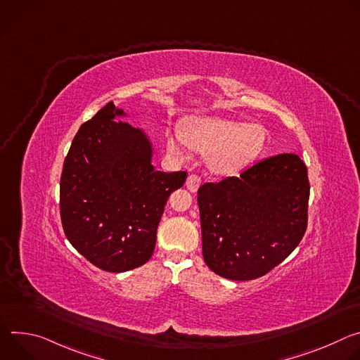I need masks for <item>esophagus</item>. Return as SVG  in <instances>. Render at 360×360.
I'll return each instance as SVG.
<instances>
[{
  "label": "esophagus",
  "instance_id": "34e87169",
  "mask_svg": "<svg viewBox=\"0 0 360 360\" xmlns=\"http://www.w3.org/2000/svg\"><path fill=\"white\" fill-rule=\"evenodd\" d=\"M200 185V178L198 175H189L188 179H186V188L191 191V192H196L198 188Z\"/></svg>",
  "mask_w": 360,
  "mask_h": 360
}]
</instances>
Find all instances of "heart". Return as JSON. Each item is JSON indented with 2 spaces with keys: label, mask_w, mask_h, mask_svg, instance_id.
Masks as SVG:
<instances>
[{
  "label": "heart",
  "mask_w": 360,
  "mask_h": 360,
  "mask_svg": "<svg viewBox=\"0 0 360 360\" xmlns=\"http://www.w3.org/2000/svg\"><path fill=\"white\" fill-rule=\"evenodd\" d=\"M266 129L258 122H246L226 117L198 115L185 121L182 131L167 132V148L184 157L186 145L205 152L208 168L219 175L238 172L248 167L264 149Z\"/></svg>",
  "instance_id": "obj_1"
}]
</instances>
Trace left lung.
Masks as SVG:
<instances>
[{
	"instance_id": "1",
	"label": "left lung",
	"mask_w": 360,
	"mask_h": 360,
	"mask_svg": "<svg viewBox=\"0 0 360 360\" xmlns=\"http://www.w3.org/2000/svg\"><path fill=\"white\" fill-rule=\"evenodd\" d=\"M309 181L296 153L253 164L198 189L203 261L232 281L256 279L285 261L307 225Z\"/></svg>"
}]
</instances>
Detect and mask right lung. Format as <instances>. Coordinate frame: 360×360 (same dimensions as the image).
Wrapping results in <instances>:
<instances>
[{
	"mask_svg": "<svg viewBox=\"0 0 360 360\" xmlns=\"http://www.w3.org/2000/svg\"><path fill=\"white\" fill-rule=\"evenodd\" d=\"M114 102L81 125L64 162L60 210L71 245L107 272L135 269L155 249L169 195L186 172L152 165L153 143Z\"/></svg>",
	"mask_w": 360,
	"mask_h": 360,
	"instance_id": "obj_1",
	"label": "right lung"
}]
</instances>
